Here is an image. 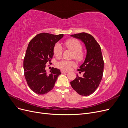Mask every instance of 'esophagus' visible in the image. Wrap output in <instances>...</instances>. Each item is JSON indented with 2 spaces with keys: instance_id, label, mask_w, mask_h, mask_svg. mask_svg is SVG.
I'll use <instances>...</instances> for the list:
<instances>
[{
  "instance_id": "obj_1",
  "label": "esophagus",
  "mask_w": 128,
  "mask_h": 128,
  "mask_svg": "<svg viewBox=\"0 0 128 128\" xmlns=\"http://www.w3.org/2000/svg\"><path fill=\"white\" fill-rule=\"evenodd\" d=\"M60 72H61L62 74H65V73L68 72V71H64V70H60Z\"/></svg>"
}]
</instances>
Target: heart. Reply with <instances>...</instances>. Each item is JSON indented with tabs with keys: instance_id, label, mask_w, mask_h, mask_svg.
I'll return each instance as SVG.
<instances>
[{
	"instance_id": "obj_1",
	"label": "heart",
	"mask_w": 128,
	"mask_h": 128,
	"mask_svg": "<svg viewBox=\"0 0 128 128\" xmlns=\"http://www.w3.org/2000/svg\"><path fill=\"white\" fill-rule=\"evenodd\" d=\"M64 44L67 48L74 52V58L78 62L82 61L84 58V55L82 50V45L79 41L74 38H70L66 40ZM63 50L62 45L60 43H56L53 47V52L56 58H60L62 55ZM75 65V63L73 61L62 60L57 63L56 66L62 70H69Z\"/></svg>"
}]
</instances>
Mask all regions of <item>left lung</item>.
I'll return each mask as SVG.
<instances>
[{
  "instance_id": "1",
  "label": "left lung",
  "mask_w": 128,
  "mask_h": 128,
  "mask_svg": "<svg viewBox=\"0 0 128 128\" xmlns=\"http://www.w3.org/2000/svg\"><path fill=\"white\" fill-rule=\"evenodd\" d=\"M70 36L81 40L86 49L84 62L77 70L79 72H84V75H77L70 84L79 94L88 96L97 89L102 79L104 60L101 49L94 38L88 33L81 32Z\"/></svg>"
}]
</instances>
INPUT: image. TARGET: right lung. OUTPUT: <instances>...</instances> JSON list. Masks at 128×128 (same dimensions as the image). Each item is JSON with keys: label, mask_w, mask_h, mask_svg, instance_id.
<instances>
[{"label": "right lung", "mask_w": 128, "mask_h": 128, "mask_svg": "<svg viewBox=\"0 0 128 128\" xmlns=\"http://www.w3.org/2000/svg\"><path fill=\"white\" fill-rule=\"evenodd\" d=\"M63 34L55 35L46 32L39 34L29 42L23 61L24 76L30 88L38 94H44L54 86L60 70L52 68L49 74L45 68L51 61L53 49Z\"/></svg>", "instance_id": "right-lung-1"}]
</instances>
